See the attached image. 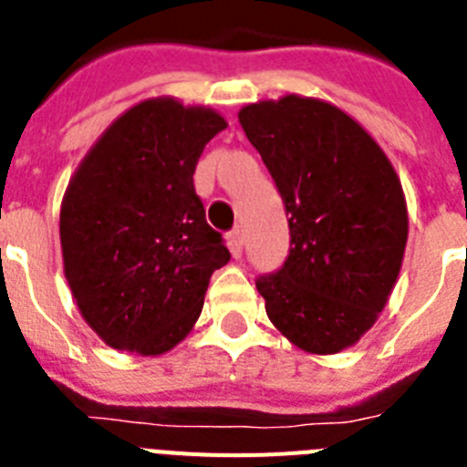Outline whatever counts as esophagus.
Here are the masks:
<instances>
[{
    "label": "esophagus",
    "instance_id": "esophagus-1",
    "mask_svg": "<svg viewBox=\"0 0 467 467\" xmlns=\"http://www.w3.org/2000/svg\"><path fill=\"white\" fill-rule=\"evenodd\" d=\"M226 243H229V250H231V254H234V257L236 259H241V254H243V234L241 231H231L229 236H226Z\"/></svg>",
    "mask_w": 467,
    "mask_h": 467
}]
</instances>
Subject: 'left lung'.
<instances>
[{
  "mask_svg": "<svg viewBox=\"0 0 467 467\" xmlns=\"http://www.w3.org/2000/svg\"><path fill=\"white\" fill-rule=\"evenodd\" d=\"M238 121L290 214V254L257 280L266 316L306 353L356 346L388 304L410 234L393 163L356 119L317 98L253 102Z\"/></svg>",
  "mask_w": 467,
  "mask_h": 467,
  "instance_id": "1",
  "label": "left lung"
}]
</instances>
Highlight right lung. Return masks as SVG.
Returning <instances> with one entry per match:
<instances>
[{"label":"right lung","mask_w":467,"mask_h":467,"mask_svg":"<svg viewBox=\"0 0 467 467\" xmlns=\"http://www.w3.org/2000/svg\"><path fill=\"white\" fill-rule=\"evenodd\" d=\"M226 121L150 98L111 121L60 205L65 278L107 346L163 356L192 332L214 269L231 259L205 222L193 171Z\"/></svg>","instance_id":"1"}]
</instances>
